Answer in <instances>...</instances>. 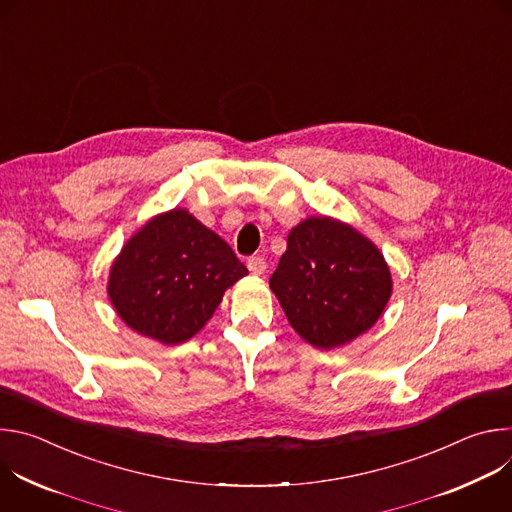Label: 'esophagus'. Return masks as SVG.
<instances>
[{
	"mask_svg": "<svg viewBox=\"0 0 512 512\" xmlns=\"http://www.w3.org/2000/svg\"><path fill=\"white\" fill-rule=\"evenodd\" d=\"M247 267H249V271H251L253 275H263L265 269H267V261L257 255V257H251V259L247 261Z\"/></svg>",
	"mask_w": 512,
	"mask_h": 512,
	"instance_id": "34e87169",
	"label": "esophagus"
}]
</instances>
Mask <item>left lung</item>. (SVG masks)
<instances>
[{
	"label": "left lung",
	"instance_id": "left-lung-1",
	"mask_svg": "<svg viewBox=\"0 0 512 512\" xmlns=\"http://www.w3.org/2000/svg\"><path fill=\"white\" fill-rule=\"evenodd\" d=\"M291 328L316 348H336L383 314L391 271L381 251L346 223L310 216L287 235L269 279Z\"/></svg>",
	"mask_w": 512,
	"mask_h": 512
}]
</instances>
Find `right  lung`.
<instances>
[{
	"instance_id": "right-lung-1",
	"label": "right lung",
	"mask_w": 512,
	"mask_h": 512,
	"mask_svg": "<svg viewBox=\"0 0 512 512\" xmlns=\"http://www.w3.org/2000/svg\"><path fill=\"white\" fill-rule=\"evenodd\" d=\"M247 273L221 237L188 210L174 208L123 245L107 294L129 328L172 346L190 340Z\"/></svg>"
}]
</instances>
